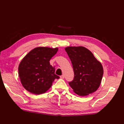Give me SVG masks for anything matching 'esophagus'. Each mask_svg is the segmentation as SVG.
<instances>
[{
	"instance_id": "obj_1",
	"label": "esophagus",
	"mask_w": 124,
	"mask_h": 124,
	"mask_svg": "<svg viewBox=\"0 0 124 124\" xmlns=\"http://www.w3.org/2000/svg\"><path fill=\"white\" fill-rule=\"evenodd\" d=\"M60 78H61V79H64V75H62V76H60Z\"/></svg>"
}]
</instances>
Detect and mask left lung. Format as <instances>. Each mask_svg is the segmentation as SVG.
I'll return each mask as SVG.
<instances>
[{
	"label": "left lung",
	"instance_id": "8db88e82",
	"mask_svg": "<svg viewBox=\"0 0 124 124\" xmlns=\"http://www.w3.org/2000/svg\"><path fill=\"white\" fill-rule=\"evenodd\" d=\"M65 50L71 60L74 72V79L69 82L73 91L81 96L96 92L103 76L101 63L84 47H68Z\"/></svg>",
	"mask_w": 124,
	"mask_h": 124
}]
</instances>
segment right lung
<instances>
[{"label": "right lung", "mask_w": 124, "mask_h": 124, "mask_svg": "<svg viewBox=\"0 0 124 124\" xmlns=\"http://www.w3.org/2000/svg\"><path fill=\"white\" fill-rule=\"evenodd\" d=\"M58 49L57 48H35L21 61L19 76L27 91L36 95L45 93L50 88L54 80L59 78L55 74V68L49 62Z\"/></svg>", "instance_id": "right-lung-1"}]
</instances>
